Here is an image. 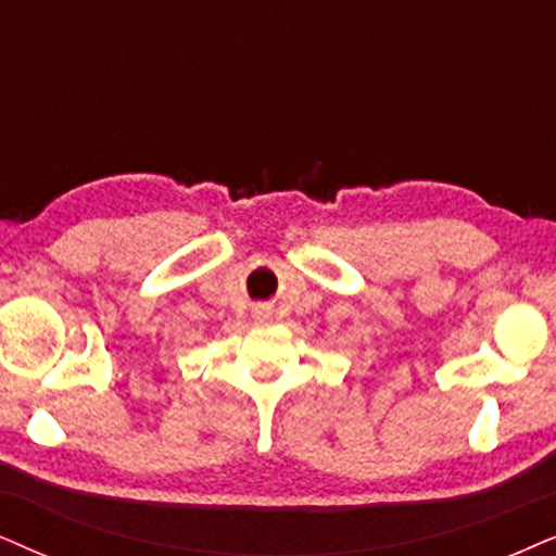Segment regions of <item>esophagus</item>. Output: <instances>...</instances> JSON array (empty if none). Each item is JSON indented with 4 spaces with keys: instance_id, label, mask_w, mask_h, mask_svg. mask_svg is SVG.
<instances>
[{
    "instance_id": "1",
    "label": "esophagus",
    "mask_w": 556,
    "mask_h": 556,
    "mask_svg": "<svg viewBox=\"0 0 556 556\" xmlns=\"http://www.w3.org/2000/svg\"><path fill=\"white\" fill-rule=\"evenodd\" d=\"M254 318H256L258 323L269 320V318H271V307H269V305H256V311H254Z\"/></svg>"
}]
</instances>
